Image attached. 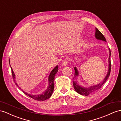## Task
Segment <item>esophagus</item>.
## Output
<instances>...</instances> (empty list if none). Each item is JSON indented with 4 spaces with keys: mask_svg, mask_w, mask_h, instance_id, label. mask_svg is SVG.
Listing matches in <instances>:
<instances>
[{
    "mask_svg": "<svg viewBox=\"0 0 121 121\" xmlns=\"http://www.w3.org/2000/svg\"><path fill=\"white\" fill-rule=\"evenodd\" d=\"M68 65V61L67 60H64L62 62V64H61V65H62L63 66H67Z\"/></svg>",
    "mask_w": 121,
    "mask_h": 121,
    "instance_id": "34e87169",
    "label": "esophagus"
}]
</instances>
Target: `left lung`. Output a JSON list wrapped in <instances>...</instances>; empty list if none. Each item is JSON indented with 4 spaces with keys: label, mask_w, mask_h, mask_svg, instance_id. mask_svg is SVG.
Here are the masks:
<instances>
[{
    "label": "left lung",
    "mask_w": 121,
    "mask_h": 121,
    "mask_svg": "<svg viewBox=\"0 0 121 121\" xmlns=\"http://www.w3.org/2000/svg\"><path fill=\"white\" fill-rule=\"evenodd\" d=\"M95 37L96 38V39L100 40H102V41H104V42H106V40L105 37H104V35L102 34V33L100 32L98 29L95 28ZM109 50V58H108V72L107 73V75H106L105 78H104V79L102 81L100 82L99 83L93 85V86H90L88 87H85L81 86L78 83H77L75 81H73V87H74V88L75 90L78 93L80 94V95H85V96H87L88 95H89L90 94L92 93L95 91L98 90L100 88H101V87L103 86V85L105 83V82L107 81V78H109V76L110 75V71H111V61H110V55H111V52H110V50L109 48H108ZM74 70H75V73H74V78H78V75H79V73H78V71L77 69V68L76 67H74Z\"/></svg>",
    "instance_id": "8db88e82"
}]
</instances>
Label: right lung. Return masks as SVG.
Returning <instances> with one entry per match:
<instances>
[{"mask_svg":"<svg viewBox=\"0 0 121 121\" xmlns=\"http://www.w3.org/2000/svg\"><path fill=\"white\" fill-rule=\"evenodd\" d=\"M10 62V60H9V63ZM11 67V65H10ZM12 69V76L13 78L14 79V81L15 83V85L18 87L20 90H22V92L24 93L26 95H28V96L30 97V98H32L34 99L37 100V101H45V100L48 99L51 97L52 95L53 92L54 90V79H55V74H56L57 72H58V67L57 65L56 67H54V68L53 69L51 72L50 73L48 77V86L47 87V89L43 92L42 93H40L39 95H31V94L28 93L27 92H25V91H23L21 89V88L19 87V86L16 83V81H15V75L14 74V72L12 68H11Z\"/></svg>","mask_w":121,"mask_h":121,"instance_id":"add662e5","label":"right lung"}]
</instances>
